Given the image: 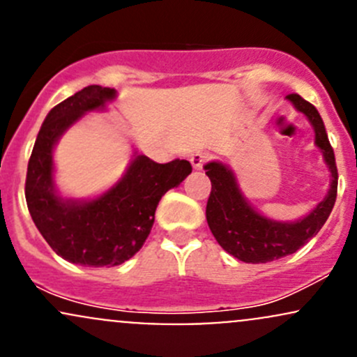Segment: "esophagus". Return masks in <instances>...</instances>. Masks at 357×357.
Segmentation results:
<instances>
[{"label": "esophagus", "instance_id": "esophagus-1", "mask_svg": "<svg viewBox=\"0 0 357 357\" xmlns=\"http://www.w3.org/2000/svg\"><path fill=\"white\" fill-rule=\"evenodd\" d=\"M207 159H208L207 152H195V153H191L190 162H191V166H193V169H202L204 167V164L207 162Z\"/></svg>", "mask_w": 357, "mask_h": 357}]
</instances>
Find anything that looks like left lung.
I'll return each mask as SVG.
<instances>
[{
    "label": "left lung",
    "instance_id": "obj_1",
    "mask_svg": "<svg viewBox=\"0 0 357 357\" xmlns=\"http://www.w3.org/2000/svg\"><path fill=\"white\" fill-rule=\"evenodd\" d=\"M286 99L294 109L306 116L314 131V145L320 149L330 172V188L324 200L298 220L270 219L248 202L234 171L226 162L212 160L204 166L212 183L207 202V222L213 238L220 246L245 264H267L296 253L327 222L337 198V166L324 119L317 107L306 102L298 93Z\"/></svg>",
    "mask_w": 357,
    "mask_h": 357
}]
</instances>
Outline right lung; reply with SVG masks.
I'll return each instance as SVG.
<instances>
[{"label":"right lung","instance_id":"obj_1","mask_svg":"<svg viewBox=\"0 0 357 357\" xmlns=\"http://www.w3.org/2000/svg\"><path fill=\"white\" fill-rule=\"evenodd\" d=\"M118 97L89 85L47 112L27 167L25 198L33 224L56 253L84 267H114L130 260L149 238L162 195L191 172L188 160L157 164L133 152L121 178L92 198H70L54 183V149L87 112L104 111Z\"/></svg>","mask_w":357,"mask_h":357}]
</instances>
